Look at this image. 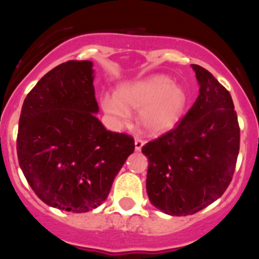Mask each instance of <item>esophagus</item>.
I'll return each mask as SVG.
<instances>
[{
    "mask_svg": "<svg viewBox=\"0 0 259 259\" xmlns=\"http://www.w3.org/2000/svg\"><path fill=\"white\" fill-rule=\"evenodd\" d=\"M143 145H145V141L141 140V138H138V137H136V140H135L136 151H141V148L143 147Z\"/></svg>",
    "mask_w": 259,
    "mask_h": 259,
    "instance_id": "esophagus-1",
    "label": "esophagus"
}]
</instances>
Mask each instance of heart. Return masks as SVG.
<instances>
[{
	"label": "heart",
	"mask_w": 259,
	"mask_h": 259,
	"mask_svg": "<svg viewBox=\"0 0 259 259\" xmlns=\"http://www.w3.org/2000/svg\"><path fill=\"white\" fill-rule=\"evenodd\" d=\"M186 102L185 92L174 85L170 78L155 75L121 87L118 97H103L102 106L106 113L117 122L128 118V107L141 109L142 126L152 133H162L179 123Z\"/></svg>",
	"instance_id": "b5f03b06"
}]
</instances>
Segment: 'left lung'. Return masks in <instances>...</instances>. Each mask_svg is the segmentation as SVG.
I'll use <instances>...</instances> for the list:
<instances>
[{
	"mask_svg": "<svg viewBox=\"0 0 259 259\" xmlns=\"http://www.w3.org/2000/svg\"><path fill=\"white\" fill-rule=\"evenodd\" d=\"M199 96L174 130L146 143V189L151 204L168 215L206 208L233 179L240 130L230 93L210 71L193 64Z\"/></svg>",
	"mask_w": 259,
	"mask_h": 259,
	"instance_id": "left-lung-1",
	"label": "left lung"
}]
</instances>
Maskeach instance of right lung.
I'll list each match as a JSON object with an SVG mask.
<instances>
[{
  "label": "right lung",
  "mask_w": 259,
  "mask_h": 259,
  "mask_svg": "<svg viewBox=\"0 0 259 259\" xmlns=\"http://www.w3.org/2000/svg\"><path fill=\"white\" fill-rule=\"evenodd\" d=\"M93 64L69 60L51 69L22 104L17 133L20 167L45 204L71 213L101 205L135 151L126 133L104 128L93 85Z\"/></svg>",
  "instance_id": "obj_1"
}]
</instances>
